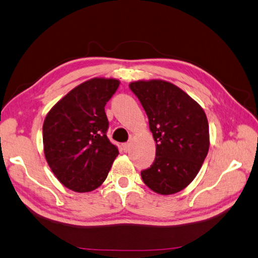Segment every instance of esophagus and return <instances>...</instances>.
I'll return each mask as SVG.
<instances>
[{
  "mask_svg": "<svg viewBox=\"0 0 258 258\" xmlns=\"http://www.w3.org/2000/svg\"><path fill=\"white\" fill-rule=\"evenodd\" d=\"M130 149H131V143H125V144H123L124 152H128Z\"/></svg>",
  "mask_w": 258,
  "mask_h": 258,
  "instance_id": "34e87169",
  "label": "esophagus"
}]
</instances>
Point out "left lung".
I'll return each instance as SVG.
<instances>
[{
    "mask_svg": "<svg viewBox=\"0 0 258 258\" xmlns=\"http://www.w3.org/2000/svg\"><path fill=\"white\" fill-rule=\"evenodd\" d=\"M149 118L155 160L141 172L159 195H173L192 182L209 151V125L203 107L172 83L161 79L130 84Z\"/></svg>",
    "mask_w": 258,
    "mask_h": 258,
    "instance_id": "left-lung-1",
    "label": "left lung"
}]
</instances>
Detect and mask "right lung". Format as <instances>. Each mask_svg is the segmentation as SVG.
<instances>
[{"instance_id": "add662e5", "label": "right lung", "mask_w": 258, "mask_h": 258, "mask_svg": "<svg viewBox=\"0 0 258 258\" xmlns=\"http://www.w3.org/2000/svg\"><path fill=\"white\" fill-rule=\"evenodd\" d=\"M119 80L92 78L70 90L49 110L42 126L45 160L60 182L75 192L97 189L118 150L106 135L105 105Z\"/></svg>"}]
</instances>
